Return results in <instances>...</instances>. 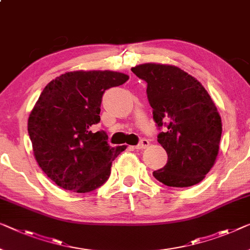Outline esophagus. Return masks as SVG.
<instances>
[{
  "label": "esophagus",
  "instance_id": "esophagus-1",
  "mask_svg": "<svg viewBox=\"0 0 250 250\" xmlns=\"http://www.w3.org/2000/svg\"><path fill=\"white\" fill-rule=\"evenodd\" d=\"M149 146V141L147 139H141L140 143L135 147L136 149H139V150H143V149H146Z\"/></svg>",
  "mask_w": 250,
  "mask_h": 250
}]
</instances>
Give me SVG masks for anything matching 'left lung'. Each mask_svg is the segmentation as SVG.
<instances>
[{"label":"left lung","mask_w":250,"mask_h":250,"mask_svg":"<svg viewBox=\"0 0 250 250\" xmlns=\"http://www.w3.org/2000/svg\"><path fill=\"white\" fill-rule=\"evenodd\" d=\"M131 70L147 82V96L168 156L156 180L172 188H188L203 181L218 157L222 122L203 85L173 65L146 62Z\"/></svg>","instance_id":"obj_1"}]
</instances>
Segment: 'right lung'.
<instances>
[{
  "mask_svg": "<svg viewBox=\"0 0 250 250\" xmlns=\"http://www.w3.org/2000/svg\"><path fill=\"white\" fill-rule=\"evenodd\" d=\"M129 76L112 70H76L56 77L43 88L28 119L35 158L59 188L75 193L94 191L105 183L112 161L125 146L111 147L99 124L106 89Z\"/></svg>",
  "mask_w": 250,
  "mask_h": 250,
  "instance_id": "1",
  "label": "right lung"
}]
</instances>
